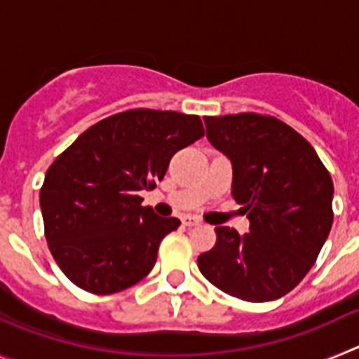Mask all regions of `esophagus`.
I'll return each instance as SVG.
<instances>
[{"instance_id": "1", "label": "esophagus", "mask_w": 359, "mask_h": 359, "mask_svg": "<svg viewBox=\"0 0 359 359\" xmlns=\"http://www.w3.org/2000/svg\"><path fill=\"white\" fill-rule=\"evenodd\" d=\"M183 224H185V226H198V224H201V221L192 217V215H185V217H183Z\"/></svg>"}]
</instances>
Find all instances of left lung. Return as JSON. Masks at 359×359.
<instances>
[{"label": "left lung", "instance_id": "left-lung-1", "mask_svg": "<svg viewBox=\"0 0 359 359\" xmlns=\"http://www.w3.org/2000/svg\"><path fill=\"white\" fill-rule=\"evenodd\" d=\"M207 138L231 161V196L250 231L217 226L199 271L224 293L269 302L290 293L315 264L332 226L331 174L287 123L257 113L205 116Z\"/></svg>", "mask_w": 359, "mask_h": 359}]
</instances>
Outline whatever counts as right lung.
Listing matches in <instances>:
<instances>
[{
    "mask_svg": "<svg viewBox=\"0 0 359 359\" xmlns=\"http://www.w3.org/2000/svg\"><path fill=\"white\" fill-rule=\"evenodd\" d=\"M203 135L196 115L123 111L91 126L50 165L39 194L44 236L75 286L118 293L151 271L180 219L142 207L138 194L154 189L170 158Z\"/></svg>",
    "mask_w": 359,
    "mask_h": 359,
    "instance_id": "right-lung-1",
    "label": "right lung"
}]
</instances>
